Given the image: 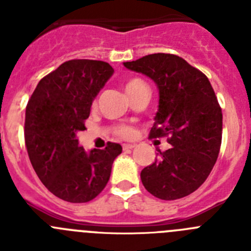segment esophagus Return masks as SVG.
<instances>
[{"label": "esophagus", "mask_w": 251, "mask_h": 251, "mask_svg": "<svg viewBox=\"0 0 251 251\" xmlns=\"http://www.w3.org/2000/svg\"><path fill=\"white\" fill-rule=\"evenodd\" d=\"M134 148V146L133 145H123V151H130Z\"/></svg>", "instance_id": "34e87169"}]
</instances>
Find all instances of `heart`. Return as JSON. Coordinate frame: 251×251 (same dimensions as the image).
Here are the masks:
<instances>
[{
  "instance_id": "obj_1",
  "label": "heart",
  "mask_w": 251,
  "mask_h": 251,
  "mask_svg": "<svg viewBox=\"0 0 251 251\" xmlns=\"http://www.w3.org/2000/svg\"><path fill=\"white\" fill-rule=\"evenodd\" d=\"M124 89H126V93H127L130 99H133L139 94H150L148 84L142 77L138 76L128 77L127 80L124 81ZM134 132H136L134 128L130 127V126H119L115 129V134L124 139L132 138L134 136Z\"/></svg>"
}]
</instances>
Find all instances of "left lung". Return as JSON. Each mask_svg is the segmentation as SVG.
I'll use <instances>...</instances> for the list:
<instances>
[{"mask_svg": "<svg viewBox=\"0 0 251 251\" xmlns=\"http://www.w3.org/2000/svg\"><path fill=\"white\" fill-rule=\"evenodd\" d=\"M124 66L157 84L159 105L150 138L166 137L172 146L142 170V183L161 200L188 196L205 182L220 152L223 112L211 84L174 54H151Z\"/></svg>", "mask_w": 251, "mask_h": 251, "instance_id": "obj_1", "label": "left lung"}]
</instances>
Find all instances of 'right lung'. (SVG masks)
<instances>
[{"label":"right lung","instance_id":"add662e5","mask_svg":"<svg viewBox=\"0 0 251 251\" xmlns=\"http://www.w3.org/2000/svg\"><path fill=\"white\" fill-rule=\"evenodd\" d=\"M114 73L105 61H65L37 84L26 106L25 143L35 172L51 194L73 203L89 202L109 181L122 146L86 153L76 133L85 130L93 99Z\"/></svg>","mask_w":251,"mask_h":251}]
</instances>
